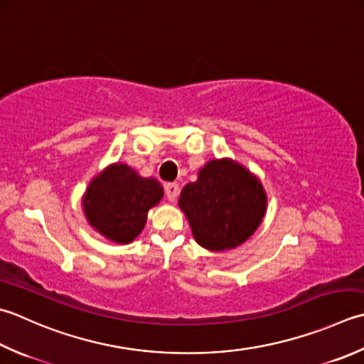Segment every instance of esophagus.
<instances>
[{
  "instance_id": "obj_1",
  "label": "esophagus",
  "mask_w": 364,
  "mask_h": 364,
  "mask_svg": "<svg viewBox=\"0 0 364 364\" xmlns=\"http://www.w3.org/2000/svg\"><path fill=\"white\" fill-rule=\"evenodd\" d=\"M164 191H166V197L168 202H175V198L178 197V192H180V186L176 183H167L164 186Z\"/></svg>"
}]
</instances>
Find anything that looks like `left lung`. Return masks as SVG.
I'll return each mask as SVG.
<instances>
[{
  "label": "left lung",
  "instance_id": "obj_1",
  "mask_svg": "<svg viewBox=\"0 0 364 364\" xmlns=\"http://www.w3.org/2000/svg\"><path fill=\"white\" fill-rule=\"evenodd\" d=\"M178 203L197 243L210 251L245 243L267 211L260 181L230 159L206 164L198 180L183 188Z\"/></svg>",
  "mask_w": 364,
  "mask_h": 364
}]
</instances>
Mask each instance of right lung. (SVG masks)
<instances>
[{
    "label": "right lung",
    "mask_w": 364,
    "mask_h": 364,
    "mask_svg": "<svg viewBox=\"0 0 364 364\" xmlns=\"http://www.w3.org/2000/svg\"><path fill=\"white\" fill-rule=\"evenodd\" d=\"M162 186L141 178L126 164H115L91 181L83 198L88 223L115 243H131L144 230L148 210L159 203Z\"/></svg>",
    "instance_id": "add662e5"
}]
</instances>
